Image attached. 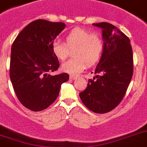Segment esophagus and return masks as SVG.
Here are the masks:
<instances>
[{"mask_svg": "<svg viewBox=\"0 0 147 147\" xmlns=\"http://www.w3.org/2000/svg\"><path fill=\"white\" fill-rule=\"evenodd\" d=\"M69 78H70V79H71V80H74V79H76V76H72V75H71Z\"/></svg>", "mask_w": 147, "mask_h": 147, "instance_id": "34e87169", "label": "esophagus"}]
</instances>
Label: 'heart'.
Listing matches in <instances>:
<instances>
[{
  "instance_id": "obj_1",
  "label": "heart",
  "mask_w": 147,
  "mask_h": 147,
  "mask_svg": "<svg viewBox=\"0 0 147 147\" xmlns=\"http://www.w3.org/2000/svg\"><path fill=\"white\" fill-rule=\"evenodd\" d=\"M66 44L55 40L52 45V51L58 60L67 58L68 49H75L74 59L62 64V71L72 75H77L88 65H92L99 60L104 49V40L100 33H92L85 28H76L65 37Z\"/></svg>"
}]
</instances>
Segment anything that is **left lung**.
I'll return each instance as SVG.
<instances>
[{
	"instance_id": "1",
	"label": "left lung",
	"mask_w": 147,
	"mask_h": 147,
	"mask_svg": "<svg viewBox=\"0 0 147 147\" xmlns=\"http://www.w3.org/2000/svg\"><path fill=\"white\" fill-rule=\"evenodd\" d=\"M102 29L104 49L95 70L96 76L89 79L79 97L87 108L104 114L122 101L133 74L130 41L117 28L108 22L92 24Z\"/></svg>"
}]
</instances>
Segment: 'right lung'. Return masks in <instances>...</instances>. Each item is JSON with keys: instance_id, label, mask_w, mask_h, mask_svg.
I'll use <instances>...</instances> for the list:
<instances>
[{"instance_id": "add662e5", "label": "right lung", "mask_w": 147, "mask_h": 147, "mask_svg": "<svg viewBox=\"0 0 147 147\" xmlns=\"http://www.w3.org/2000/svg\"><path fill=\"white\" fill-rule=\"evenodd\" d=\"M65 28L63 22L35 20L12 44L9 76L20 103L31 111L49 107L57 99L61 84L69 79L66 73L50 74L60 66L52 43Z\"/></svg>"}]
</instances>
